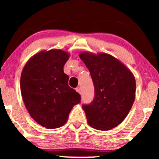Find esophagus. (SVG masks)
Instances as JSON below:
<instances>
[{"label": "esophagus", "instance_id": "1", "mask_svg": "<svg viewBox=\"0 0 159 159\" xmlns=\"http://www.w3.org/2000/svg\"><path fill=\"white\" fill-rule=\"evenodd\" d=\"M76 91H77L78 93H80V94H81V90H80V88H76Z\"/></svg>", "mask_w": 159, "mask_h": 159}]
</instances>
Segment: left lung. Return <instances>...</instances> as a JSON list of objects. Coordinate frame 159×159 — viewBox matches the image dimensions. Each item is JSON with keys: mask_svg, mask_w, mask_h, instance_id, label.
Instances as JSON below:
<instances>
[{"mask_svg": "<svg viewBox=\"0 0 159 159\" xmlns=\"http://www.w3.org/2000/svg\"><path fill=\"white\" fill-rule=\"evenodd\" d=\"M79 56L90 71L95 87L93 102L82 106L89 125L102 131L111 129L122 122L133 105V74L110 54L82 52Z\"/></svg>", "mask_w": 159, "mask_h": 159, "instance_id": "obj_1", "label": "left lung"}]
</instances>
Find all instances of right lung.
Here are the masks:
<instances>
[{
  "mask_svg": "<svg viewBox=\"0 0 159 159\" xmlns=\"http://www.w3.org/2000/svg\"><path fill=\"white\" fill-rule=\"evenodd\" d=\"M70 57L58 49L42 51L28 60L21 71V96L28 112L39 125L55 129L66 124L79 93L68 85L64 66Z\"/></svg>",
  "mask_w": 159,
  "mask_h": 159,
  "instance_id": "add662e5",
  "label": "right lung"
}]
</instances>
